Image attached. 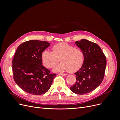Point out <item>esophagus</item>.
Instances as JSON below:
<instances>
[{
	"label": "esophagus",
	"mask_w": 120,
	"mask_h": 120,
	"mask_svg": "<svg viewBox=\"0 0 120 120\" xmlns=\"http://www.w3.org/2000/svg\"><path fill=\"white\" fill-rule=\"evenodd\" d=\"M57 75H63V76H66L67 74H63V73H60V74H57Z\"/></svg>",
	"instance_id": "1"
}]
</instances>
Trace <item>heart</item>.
I'll list each match as a JSON object with an SVG mask.
<instances>
[{
	"instance_id": "heart-1",
	"label": "heart",
	"mask_w": 120,
	"mask_h": 120,
	"mask_svg": "<svg viewBox=\"0 0 120 120\" xmlns=\"http://www.w3.org/2000/svg\"><path fill=\"white\" fill-rule=\"evenodd\" d=\"M52 49V52L45 50L42 54L43 64L47 68H53L60 60L61 63L54 68V71L74 72L79 70L83 63L84 54L82 50L66 42L57 43Z\"/></svg>"
}]
</instances>
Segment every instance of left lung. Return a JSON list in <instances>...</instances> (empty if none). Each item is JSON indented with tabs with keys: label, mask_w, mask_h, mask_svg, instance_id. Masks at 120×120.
Here are the masks:
<instances>
[{
	"label": "left lung",
	"mask_w": 120,
	"mask_h": 120,
	"mask_svg": "<svg viewBox=\"0 0 120 120\" xmlns=\"http://www.w3.org/2000/svg\"><path fill=\"white\" fill-rule=\"evenodd\" d=\"M84 54L82 67L75 74L77 76L71 91L79 95L92 92L103 81L106 70V57L100 47L96 43L85 39L75 41Z\"/></svg>",
	"instance_id": "8db88e82"
}]
</instances>
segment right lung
<instances>
[{
	"mask_svg": "<svg viewBox=\"0 0 120 120\" xmlns=\"http://www.w3.org/2000/svg\"><path fill=\"white\" fill-rule=\"evenodd\" d=\"M50 45L45 41L31 40L18 47L12 60L14 80L24 91L43 95L51 86L56 74L42 65V53Z\"/></svg>",
	"mask_w": 120,
	"mask_h": 120,
	"instance_id": "obj_1",
	"label": "right lung"
}]
</instances>
